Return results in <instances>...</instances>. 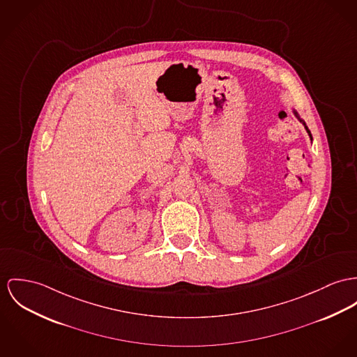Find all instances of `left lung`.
Wrapping results in <instances>:
<instances>
[{"instance_id":"8db88e82","label":"left lung","mask_w":357,"mask_h":357,"mask_svg":"<svg viewBox=\"0 0 357 357\" xmlns=\"http://www.w3.org/2000/svg\"><path fill=\"white\" fill-rule=\"evenodd\" d=\"M292 112H294V115H295V116H296V118H298V119H299V121H301V122H302L303 126H304V129H305V130H307V133H308V136H310V138H311V139H312V136H311V132H310V130H308V128H307V125H305V122H304V121H303L302 118H301V115H299V114H298V111L295 110V109H292Z\"/></svg>"}]
</instances>
